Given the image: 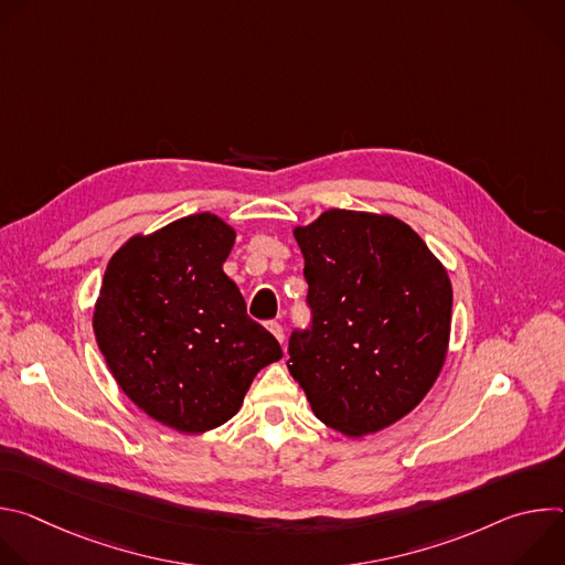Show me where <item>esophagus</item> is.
Segmentation results:
<instances>
[{
	"mask_svg": "<svg viewBox=\"0 0 565 565\" xmlns=\"http://www.w3.org/2000/svg\"><path fill=\"white\" fill-rule=\"evenodd\" d=\"M268 331L277 338L279 344H284V329H281L279 321H268Z\"/></svg>",
	"mask_w": 565,
	"mask_h": 565,
	"instance_id": "34e87169",
	"label": "esophagus"
}]
</instances>
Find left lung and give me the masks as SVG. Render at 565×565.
Listing matches in <instances>:
<instances>
[{"label": "left lung", "mask_w": 565, "mask_h": 565, "mask_svg": "<svg viewBox=\"0 0 565 565\" xmlns=\"http://www.w3.org/2000/svg\"><path fill=\"white\" fill-rule=\"evenodd\" d=\"M292 234L312 327L290 335L288 371L327 427L375 434L416 409L445 364L449 275L391 214L335 207Z\"/></svg>", "instance_id": "8db88e82"}]
</instances>
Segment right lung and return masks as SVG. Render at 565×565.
<instances>
[{"mask_svg":"<svg viewBox=\"0 0 565 565\" xmlns=\"http://www.w3.org/2000/svg\"><path fill=\"white\" fill-rule=\"evenodd\" d=\"M234 238L212 212L136 234L109 259L96 301V342L118 386L181 434L227 423L284 355L223 273Z\"/></svg>","mask_w":565,"mask_h":565,"instance_id":"1","label":"right lung"}]
</instances>
